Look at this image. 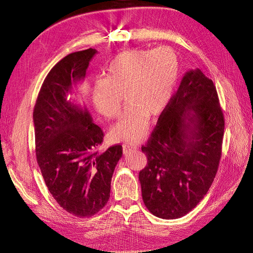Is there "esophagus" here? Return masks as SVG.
Listing matches in <instances>:
<instances>
[{
  "instance_id": "obj_1",
  "label": "esophagus",
  "mask_w": 253,
  "mask_h": 253,
  "mask_svg": "<svg viewBox=\"0 0 253 253\" xmlns=\"http://www.w3.org/2000/svg\"><path fill=\"white\" fill-rule=\"evenodd\" d=\"M136 150H137V145H135V144H132V143L124 144V154L125 155H128L129 153H132L133 151H136Z\"/></svg>"
}]
</instances>
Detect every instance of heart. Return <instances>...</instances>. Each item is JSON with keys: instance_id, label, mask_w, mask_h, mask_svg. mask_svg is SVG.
I'll list each match as a JSON object with an SVG mask.
<instances>
[{"instance_id": "obj_1", "label": "heart", "mask_w": 253, "mask_h": 253, "mask_svg": "<svg viewBox=\"0 0 253 253\" xmlns=\"http://www.w3.org/2000/svg\"><path fill=\"white\" fill-rule=\"evenodd\" d=\"M178 72L177 56L166 46L128 49L112 59L105 79L95 81L91 99L96 110L112 119L118 116L124 95L128 106L112 128L115 139L134 142L142 138L148 116H157L169 104Z\"/></svg>"}]
</instances>
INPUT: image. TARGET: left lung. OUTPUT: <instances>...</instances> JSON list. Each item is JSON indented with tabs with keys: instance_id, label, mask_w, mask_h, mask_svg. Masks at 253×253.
Here are the masks:
<instances>
[{
	"instance_id": "left-lung-1",
	"label": "left lung",
	"mask_w": 253,
	"mask_h": 253,
	"mask_svg": "<svg viewBox=\"0 0 253 253\" xmlns=\"http://www.w3.org/2000/svg\"><path fill=\"white\" fill-rule=\"evenodd\" d=\"M224 128L215 85L201 70L189 71L141 147L142 200L153 215L179 218L203 200L218 169Z\"/></svg>"
}]
</instances>
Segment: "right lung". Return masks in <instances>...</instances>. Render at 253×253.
I'll return each mask as SVG.
<instances>
[{"mask_svg": "<svg viewBox=\"0 0 253 253\" xmlns=\"http://www.w3.org/2000/svg\"><path fill=\"white\" fill-rule=\"evenodd\" d=\"M94 48L72 52L45 78L34 109L37 163L48 191L68 213L93 216L109 202L112 176L122 145L98 148L103 132L88 111L67 96L85 77Z\"/></svg>", "mask_w": 253, "mask_h": 253, "instance_id": "1", "label": "right lung"}]
</instances>
